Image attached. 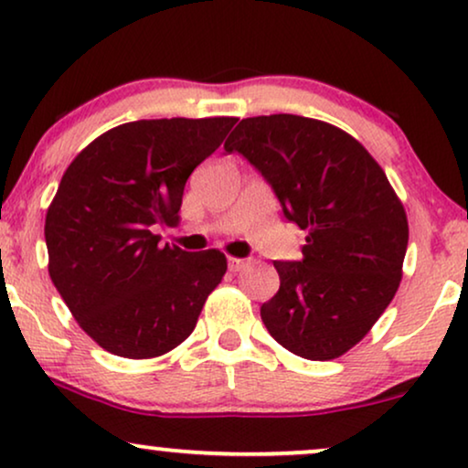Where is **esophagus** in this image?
I'll use <instances>...</instances> for the list:
<instances>
[{
  "mask_svg": "<svg viewBox=\"0 0 468 468\" xmlns=\"http://www.w3.org/2000/svg\"><path fill=\"white\" fill-rule=\"evenodd\" d=\"M247 266V260H240V258H228V268L232 272H239L240 268Z\"/></svg>",
  "mask_w": 468,
  "mask_h": 468,
  "instance_id": "34e87169",
  "label": "esophagus"
}]
</instances>
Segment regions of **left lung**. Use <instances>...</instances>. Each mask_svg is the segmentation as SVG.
Here are the masks:
<instances>
[{
	"label": "left lung",
	"mask_w": 468,
	"mask_h": 468,
	"mask_svg": "<svg viewBox=\"0 0 468 468\" xmlns=\"http://www.w3.org/2000/svg\"><path fill=\"white\" fill-rule=\"evenodd\" d=\"M223 149L271 185L287 219L306 229L303 260L274 261L279 292L261 322L287 351L335 360L392 303L409 223L386 172L347 132L298 114L242 119Z\"/></svg>",
	"instance_id": "left-lung-1"
}]
</instances>
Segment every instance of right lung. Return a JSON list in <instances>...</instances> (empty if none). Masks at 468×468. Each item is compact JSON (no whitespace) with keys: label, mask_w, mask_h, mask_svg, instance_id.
<instances>
[{"label":"right lung","mask_w":468,"mask_h":468,"mask_svg":"<svg viewBox=\"0 0 468 468\" xmlns=\"http://www.w3.org/2000/svg\"><path fill=\"white\" fill-rule=\"evenodd\" d=\"M239 119H143L112 127L63 172L47 210L48 274L82 330L114 356L168 354L194 332L228 271L217 249L159 247L196 165Z\"/></svg>","instance_id":"right-lung-1"}]
</instances>
